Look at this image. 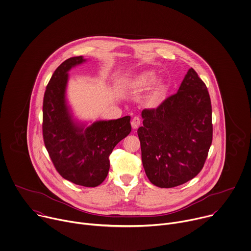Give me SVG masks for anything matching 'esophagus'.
I'll list each match as a JSON object with an SVG mask.
<instances>
[{"instance_id":"esophagus-1","label":"esophagus","mask_w":251,"mask_h":251,"mask_svg":"<svg viewBox=\"0 0 251 251\" xmlns=\"http://www.w3.org/2000/svg\"><path fill=\"white\" fill-rule=\"evenodd\" d=\"M140 126V119L138 117H134L131 121V126L133 129L138 128V126Z\"/></svg>"}]
</instances>
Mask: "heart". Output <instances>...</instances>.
Wrapping results in <instances>:
<instances>
[{
	"label": "heart",
	"instance_id": "heart-1",
	"mask_svg": "<svg viewBox=\"0 0 251 251\" xmlns=\"http://www.w3.org/2000/svg\"><path fill=\"white\" fill-rule=\"evenodd\" d=\"M155 80H156V74L153 71L146 70L130 77L126 83H127V86L133 90L143 91L148 89ZM165 92H166L165 84L162 81H156L146 96L147 105L153 108L158 107L164 99Z\"/></svg>",
	"mask_w": 251,
	"mask_h": 251
}]
</instances>
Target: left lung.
<instances>
[{
	"instance_id": "1",
	"label": "left lung",
	"mask_w": 251,
	"mask_h": 251,
	"mask_svg": "<svg viewBox=\"0 0 251 251\" xmlns=\"http://www.w3.org/2000/svg\"><path fill=\"white\" fill-rule=\"evenodd\" d=\"M141 117L137 133L149 180L170 188L196 176L213 137L209 92L196 72L189 69L177 92L156 109H144Z\"/></svg>"
}]
</instances>
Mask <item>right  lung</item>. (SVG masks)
Returning <instances> with one entry per match:
<instances>
[{
  "label": "right lung",
  "instance_id": "add662e5",
  "mask_svg": "<svg viewBox=\"0 0 251 251\" xmlns=\"http://www.w3.org/2000/svg\"><path fill=\"white\" fill-rule=\"evenodd\" d=\"M86 60L73 57L53 74L43 100V138L49 156L66 179L86 187H95L106 178L109 156L115 146L131 131L130 117L98 121L89 126L73 118L67 104L69 71Z\"/></svg>",
  "mask_w": 251,
  "mask_h": 251
}]
</instances>
